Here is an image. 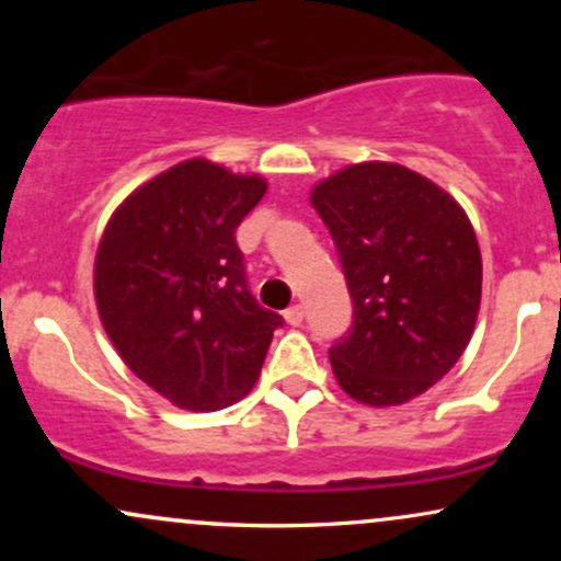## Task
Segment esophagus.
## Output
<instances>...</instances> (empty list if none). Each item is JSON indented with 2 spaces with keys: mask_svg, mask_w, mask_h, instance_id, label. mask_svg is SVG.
<instances>
[{
  "mask_svg": "<svg viewBox=\"0 0 561 561\" xmlns=\"http://www.w3.org/2000/svg\"><path fill=\"white\" fill-rule=\"evenodd\" d=\"M285 319H287V324L300 327L302 319H306V311H302V306H298V302H295V306H289L287 311H285Z\"/></svg>",
  "mask_w": 561,
  "mask_h": 561,
  "instance_id": "1",
  "label": "esophagus"
}]
</instances>
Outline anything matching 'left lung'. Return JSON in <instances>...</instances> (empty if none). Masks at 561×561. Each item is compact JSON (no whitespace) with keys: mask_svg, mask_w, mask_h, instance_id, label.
I'll return each mask as SVG.
<instances>
[{"mask_svg":"<svg viewBox=\"0 0 561 561\" xmlns=\"http://www.w3.org/2000/svg\"><path fill=\"white\" fill-rule=\"evenodd\" d=\"M337 244L353 327L330 347L353 401L401 405L450 371L480 311L482 259L446 190L398 163H356L311 192Z\"/></svg>","mask_w":561,"mask_h":561,"instance_id":"obj_1","label":"left lung"}]
</instances>
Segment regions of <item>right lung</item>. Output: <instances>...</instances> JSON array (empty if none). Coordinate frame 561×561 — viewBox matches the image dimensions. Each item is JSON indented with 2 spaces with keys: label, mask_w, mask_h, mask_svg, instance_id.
I'll return each instance as SVG.
<instances>
[{
  "label": "right lung",
  "mask_w": 561,
  "mask_h": 561,
  "mask_svg": "<svg viewBox=\"0 0 561 561\" xmlns=\"http://www.w3.org/2000/svg\"><path fill=\"white\" fill-rule=\"evenodd\" d=\"M266 179L192 158L131 192L94 259L102 327L141 382L186 411L253 390L279 313L259 306L234 231Z\"/></svg>",
  "instance_id": "right-lung-1"
}]
</instances>
